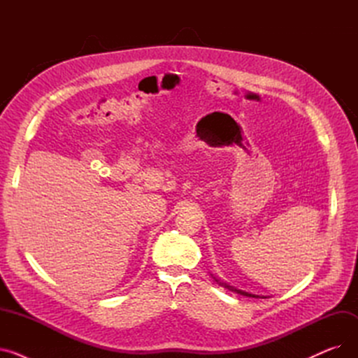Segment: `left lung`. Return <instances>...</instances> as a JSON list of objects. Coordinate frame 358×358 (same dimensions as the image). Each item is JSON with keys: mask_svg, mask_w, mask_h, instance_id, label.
<instances>
[{"mask_svg": "<svg viewBox=\"0 0 358 358\" xmlns=\"http://www.w3.org/2000/svg\"><path fill=\"white\" fill-rule=\"evenodd\" d=\"M213 275V274H212ZM217 283L220 285V286H223L224 289H228V290H231V292H235V293H238V294H242V296H247V297H261V299H267V296H258V294H252V293H248V292H243V290H239V289H236V287H234V286H231L229 283H227V281H223V280H219L217 277H213Z\"/></svg>", "mask_w": 358, "mask_h": 358, "instance_id": "left-lung-1", "label": "left lung"}]
</instances>
